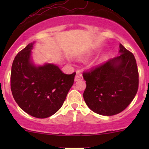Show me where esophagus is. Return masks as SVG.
<instances>
[{
	"label": "esophagus",
	"mask_w": 149,
	"mask_h": 149,
	"mask_svg": "<svg viewBox=\"0 0 149 149\" xmlns=\"http://www.w3.org/2000/svg\"><path fill=\"white\" fill-rule=\"evenodd\" d=\"M83 80V75H82V73L80 71H77L76 76H75V80L78 81V80Z\"/></svg>",
	"instance_id": "34e87169"
}]
</instances>
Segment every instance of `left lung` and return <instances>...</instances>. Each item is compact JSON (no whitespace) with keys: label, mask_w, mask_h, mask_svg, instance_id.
<instances>
[{"label":"left lung","mask_w":149,"mask_h":149,"mask_svg":"<svg viewBox=\"0 0 149 149\" xmlns=\"http://www.w3.org/2000/svg\"><path fill=\"white\" fill-rule=\"evenodd\" d=\"M117 57L83 73L86 81L83 98L96 113L113 116L122 112L134 98L139 72L134 54L120 44Z\"/></svg>","instance_id":"1"}]
</instances>
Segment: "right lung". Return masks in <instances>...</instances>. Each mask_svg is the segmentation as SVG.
<instances>
[{
  "label": "right lung",
  "mask_w": 149,
  "mask_h": 149,
  "mask_svg": "<svg viewBox=\"0 0 149 149\" xmlns=\"http://www.w3.org/2000/svg\"><path fill=\"white\" fill-rule=\"evenodd\" d=\"M33 43L18 52L12 65L10 86L15 102L23 111L45 118L61 107L74 82L76 72L65 74L54 64L36 66L30 60Z\"/></svg>",
  "instance_id": "1"
}]
</instances>
